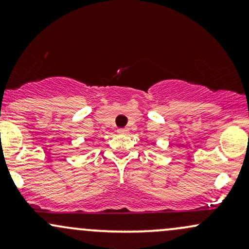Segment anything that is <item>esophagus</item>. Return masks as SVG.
Returning a JSON list of instances; mask_svg holds the SVG:
<instances>
[{
  "instance_id": "34e87169",
  "label": "esophagus",
  "mask_w": 249,
  "mask_h": 249,
  "mask_svg": "<svg viewBox=\"0 0 249 249\" xmlns=\"http://www.w3.org/2000/svg\"><path fill=\"white\" fill-rule=\"evenodd\" d=\"M128 132V128L125 127V128H118V133L121 134H126Z\"/></svg>"
}]
</instances>
